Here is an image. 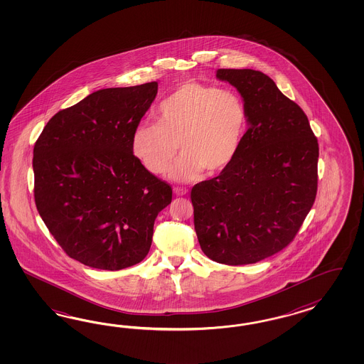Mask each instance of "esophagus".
Segmentation results:
<instances>
[{
	"mask_svg": "<svg viewBox=\"0 0 364 364\" xmlns=\"http://www.w3.org/2000/svg\"><path fill=\"white\" fill-rule=\"evenodd\" d=\"M173 193H175L176 196H186L188 193V189L180 187L173 188Z\"/></svg>",
	"mask_w": 364,
	"mask_h": 364,
	"instance_id": "obj_1",
	"label": "esophagus"
}]
</instances>
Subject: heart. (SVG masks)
<instances>
[{
	"instance_id": "heart-1",
	"label": "heart",
	"mask_w": 364,
	"mask_h": 364,
	"mask_svg": "<svg viewBox=\"0 0 364 364\" xmlns=\"http://www.w3.org/2000/svg\"><path fill=\"white\" fill-rule=\"evenodd\" d=\"M247 129L248 109L240 95L187 81L161 101L156 122L134 128L131 152L146 172L161 175L178 146L181 156L168 176L191 181L204 171L215 176L228 169L240 152Z\"/></svg>"
}]
</instances>
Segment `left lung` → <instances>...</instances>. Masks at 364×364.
I'll use <instances>...</instances> for the list:
<instances>
[{"mask_svg": "<svg viewBox=\"0 0 364 364\" xmlns=\"http://www.w3.org/2000/svg\"><path fill=\"white\" fill-rule=\"evenodd\" d=\"M248 109L240 152L219 176L191 191L201 251L221 264H254L294 240L318 191L319 145L309 119L272 78L218 69Z\"/></svg>", "mask_w": 364, "mask_h": 364, "instance_id": "left-lung-1", "label": "left lung"}]
</instances>
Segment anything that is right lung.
<instances>
[{"label":"right lung","instance_id":"1","mask_svg":"<svg viewBox=\"0 0 364 364\" xmlns=\"http://www.w3.org/2000/svg\"><path fill=\"white\" fill-rule=\"evenodd\" d=\"M157 82L100 89L60 110L34 144L36 207L66 255L119 271L149 252L154 224L172 188L146 172L131 136Z\"/></svg>","mask_w":364,"mask_h":364}]
</instances>
